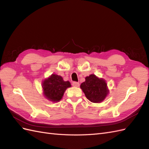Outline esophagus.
Returning <instances> with one entry per match:
<instances>
[{
	"instance_id": "obj_1",
	"label": "esophagus",
	"mask_w": 149,
	"mask_h": 149,
	"mask_svg": "<svg viewBox=\"0 0 149 149\" xmlns=\"http://www.w3.org/2000/svg\"><path fill=\"white\" fill-rule=\"evenodd\" d=\"M72 85H73L74 87H78L79 86V83H77V82H73V83H72Z\"/></svg>"
}]
</instances>
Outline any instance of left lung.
I'll return each mask as SVG.
<instances>
[{
	"label": "left lung",
	"instance_id": "8db88e82",
	"mask_svg": "<svg viewBox=\"0 0 149 149\" xmlns=\"http://www.w3.org/2000/svg\"><path fill=\"white\" fill-rule=\"evenodd\" d=\"M80 88L88 100L94 103L102 102L109 93L106 80L93 74L85 78Z\"/></svg>",
	"mask_w": 149,
	"mask_h": 149
}]
</instances>
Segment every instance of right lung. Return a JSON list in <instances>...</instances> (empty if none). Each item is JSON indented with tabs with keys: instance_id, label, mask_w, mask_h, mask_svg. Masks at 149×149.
<instances>
[{
	"instance_id": "1",
	"label": "right lung",
	"mask_w": 149,
	"mask_h": 149,
	"mask_svg": "<svg viewBox=\"0 0 149 149\" xmlns=\"http://www.w3.org/2000/svg\"><path fill=\"white\" fill-rule=\"evenodd\" d=\"M43 94L53 102H59L68 88L71 86L69 81H65L61 76L52 74L42 81Z\"/></svg>"
}]
</instances>
